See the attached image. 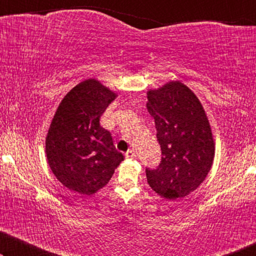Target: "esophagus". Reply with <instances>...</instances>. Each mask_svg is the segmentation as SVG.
I'll return each mask as SVG.
<instances>
[{
    "label": "esophagus",
    "mask_w": 256,
    "mask_h": 256,
    "mask_svg": "<svg viewBox=\"0 0 256 256\" xmlns=\"http://www.w3.org/2000/svg\"><path fill=\"white\" fill-rule=\"evenodd\" d=\"M126 157L127 158H134V157H136V152L134 149H129L127 152H126Z\"/></svg>",
    "instance_id": "1"
}]
</instances>
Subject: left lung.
<instances>
[{"instance_id": "left-lung-1", "label": "left lung", "mask_w": 256, "mask_h": 256, "mask_svg": "<svg viewBox=\"0 0 256 256\" xmlns=\"http://www.w3.org/2000/svg\"><path fill=\"white\" fill-rule=\"evenodd\" d=\"M146 94L162 152L158 166L146 169V180L160 197L183 198L204 182L214 158L208 116L194 93L180 82Z\"/></svg>"}]
</instances>
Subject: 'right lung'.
<instances>
[{
  "instance_id": "obj_1",
  "label": "right lung",
  "mask_w": 256,
  "mask_h": 256,
  "mask_svg": "<svg viewBox=\"0 0 256 256\" xmlns=\"http://www.w3.org/2000/svg\"><path fill=\"white\" fill-rule=\"evenodd\" d=\"M116 96L96 79L80 82L64 96L48 129L45 149L52 172L80 194L104 188L124 160L100 118Z\"/></svg>"
}]
</instances>
